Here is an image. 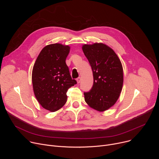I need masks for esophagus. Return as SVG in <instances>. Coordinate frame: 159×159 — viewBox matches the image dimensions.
I'll return each instance as SVG.
<instances>
[{"instance_id": "1", "label": "esophagus", "mask_w": 159, "mask_h": 159, "mask_svg": "<svg viewBox=\"0 0 159 159\" xmlns=\"http://www.w3.org/2000/svg\"><path fill=\"white\" fill-rule=\"evenodd\" d=\"M77 83L78 84H79L80 82V81H81V78L80 77H78V78H77Z\"/></svg>"}]
</instances>
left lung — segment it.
<instances>
[{"label": "left lung", "mask_w": 159, "mask_h": 159, "mask_svg": "<svg viewBox=\"0 0 159 159\" xmlns=\"http://www.w3.org/2000/svg\"><path fill=\"white\" fill-rule=\"evenodd\" d=\"M82 50L93 73V85L84 92L85 102L92 108L104 111L117 101L123 83L120 60L111 48L102 43L84 44Z\"/></svg>", "instance_id": "8db88e82"}]
</instances>
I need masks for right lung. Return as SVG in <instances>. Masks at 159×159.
Masks as SVG:
<instances>
[{
    "instance_id": "add662e5",
    "label": "right lung",
    "mask_w": 159,
    "mask_h": 159,
    "mask_svg": "<svg viewBox=\"0 0 159 159\" xmlns=\"http://www.w3.org/2000/svg\"><path fill=\"white\" fill-rule=\"evenodd\" d=\"M70 47L59 43L45 47L39 54L32 72L34 93L43 107L52 112L66 102V93L77 84L65 63Z\"/></svg>"
}]
</instances>
